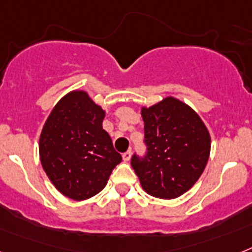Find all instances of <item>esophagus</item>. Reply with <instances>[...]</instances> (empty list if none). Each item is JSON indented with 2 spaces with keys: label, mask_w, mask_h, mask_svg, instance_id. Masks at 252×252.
<instances>
[{
  "label": "esophagus",
  "mask_w": 252,
  "mask_h": 252,
  "mask_svg": "<svg viewBox=\"0 0 252 252\" xmlns=\"http://www.w3.org/2000/svg\"><path fill=\"white\" fill-rule=\"evenodd\" d=\"M130 158H132V151H130V150H128V151L123 154V160H124V161H129Z\"/></svg>",
  "instance_id": "1"
}]
</instances>
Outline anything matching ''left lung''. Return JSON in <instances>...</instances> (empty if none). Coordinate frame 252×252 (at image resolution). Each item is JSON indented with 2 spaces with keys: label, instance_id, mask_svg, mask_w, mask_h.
<instances>
[{
  "label": "left lung",
  "instance_id": "1",
  "mask_svg": "<svg viewBox=\"0 0 252 252\" xmlns=\"http://www.w3.org/2000/svg\"><path fill=\"white\" fill-rule=\"evenodd\" d=\"M147 155L132 158L146 193L173 200L191 189L210 156L211 138L205 123L187 103L168 96L141 107Z\"/></svg>",
  "mask_w": 252,
  "mask_h": 252
}]
</instances>
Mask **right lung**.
<instances>
[{"mask_svg":"<svg viewBox=\"0 0 252 252\" xmlns=\"http://www.w3.org/2000/svg\"><path fill=\"white\" fill-rule=\"evenodd\" d=\"M105 110L83 90L59 101L39 136V160L51 183L66 197L83 201L107 185L122 156L102 128Z\"/></svg>","mask_w":252,"mask_h":252,"instance_id":"add662e5","label":"right lung"}]
</instances>
